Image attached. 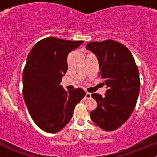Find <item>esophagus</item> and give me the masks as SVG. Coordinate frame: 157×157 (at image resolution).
<instances>
[{
  "label": "esophagus",
  "mask_w": 157,
  "mask_h": 157,
  "mask_svg": "<svg viewBox=\"0 0 157 157\" xmlns=\"http://www.w3.org/2000/svg\"><path fill=\"white\" fill-rule=\"evenodd\" d=\"M86 99H90L91 98V93H86V96H85Z\"/></svg>",
  "instance_id": "obj_1"
}]
</instances>
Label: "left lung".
<instances>
[{
    "mask_svg": "<svg viewBox=\"0 0 157 157\" xmlns=\"http://www.w3.org/2000/svg\"><path fill=\"white\" fill-rule=\"evenodd\" d=\"M86 48L97 57L99 76L107 87L105 97L92 94L97 107L90 112V118L104 131H114L127 121L137 103L138 68L129 49L116 41L89 42Z\"/></svg>",
    "mask_w": 157,
    "mask_h": 157,
    "instance_id": "1",
    "label": "left lung"
}]
</instances>
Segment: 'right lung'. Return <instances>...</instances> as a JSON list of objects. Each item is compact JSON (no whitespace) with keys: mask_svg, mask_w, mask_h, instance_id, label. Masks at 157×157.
Instances as JSON below:
<instances>
[{"mask_svg":"<svg viewBox=\"0 0 157 157\" xmlns=\"http://www.w3.org/2000/svg\"><path fill=\"white\" fill-rule=\"evenodd\" d=\"M83 42L45 38L28 55L23 73V99L33 121L45 132L61 131L86 95L83 89L67 92L60 84L67 71V55Z\"/></svg>","mask_w":157,"mask_h":157,"instance_id":"right-lung-1","label":"right lung"}]
</instances>
